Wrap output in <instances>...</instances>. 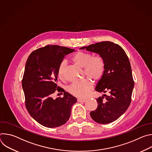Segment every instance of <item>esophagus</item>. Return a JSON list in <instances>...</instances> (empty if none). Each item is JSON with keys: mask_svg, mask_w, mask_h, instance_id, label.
I'll return each instance as SVG.
<instances>
[{"mask_svg": "<svg viewBox=\"0 0 152 152\" xmlns=\"http://www.w3.org/2000/svg\"><path fill=\"white\" fill-rule=\"evenodd\" d=\"M77 100L78 102H85L86 101L85 99H77Z\"/></svg>", "mask_w": 152, "mask_h": 152, "instance_id": "34e87169", "label": "esophagus"}]
</instances>
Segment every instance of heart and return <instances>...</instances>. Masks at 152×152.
Listing matches in <instances>:
<instances>
[{
	"instance_id": "heart-1",
	"label": "heart",
	"mask_w": 152,
	"mask_h": 152,
	"mask_svg": "<svg viewBox=\"0 0 152 152\" xmlns=\"http://www.w3.org/2000/svg\"><path fill=\"white\" fill-rule=\"evenodd\" d=\"M72 60L79 66L84 67L85 75L94 80H100L104 73L105 66L103 58L100 55L93 56L92 53L84 51H79L76 53ZM67 63L62 61L58 67V74L59 77L63 78ZM93 87V83L90 79L82 82L73 83L67 88L68 92L73 96L79 98H84L88 95Z\"/></svg>"
}]
</instances>
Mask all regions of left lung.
I'll use <instances>...</instances> for the list:
<instances>
[{
    "mask_svg": "<svg viewBox=\"0 0 152 152\" xmlns=\"http://www.w3.org/2000/svg\"><path fill=\"white\" fill-rule=\"evenodd\" d=\"M100 55L104 61V73L98 82L96 91L110 93L96 99L98 106L90 113L94 121L100 124L111 123L117 120L127 110L131 102L134 87L131 64L123 49L111 41H102L80 48Z\"/></svg>",
    "mask_w": 152,
    "mask_h": 152,
    "instance_id": "obj_1",
    "label": "left lung"
}]
</instances>
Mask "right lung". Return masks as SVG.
<instances>
[{"mask_svg": "<svg viewBox=\"0 0 152 152\" xmlns=\"http://www.w3.org/2000/svg\"><path fill=\"white\" fill-rule=\"evenodd\" d=\"M75 49L57 45H47L33 51L29 56L22 79L26 107L40 124L59 127L69 119L76 97L57 86L58 70L65 56ZM64 92V97H52L55 91Z\"/></svg>", "mask_w": 152, "mask_h": 152, "instance_id": "right-lung-1", "label": "right lung"}]
</instances>
